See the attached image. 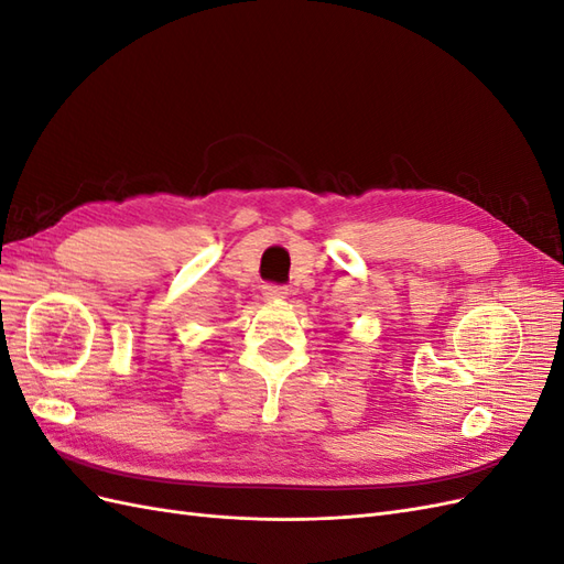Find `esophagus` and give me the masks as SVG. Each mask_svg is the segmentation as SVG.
Wrapping results in <instances>:
<instances>
[{
  "label": "esophagus",
  "instance_id": "34e87169",
  "mask_svg": "<svg viewBox=\"0 0 564 564\" xmlns=\"http://www.w3.org/2000/svg\"><path fill=\"white\" fill-rule=\"evenodd\" d=\"M263 296L268 301H282L286 299V289L280 284H263Z\"/></svg>",
  "mask_w": 564,
  "mask_h": 564
}]
</instances>
